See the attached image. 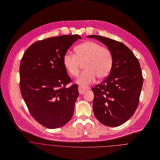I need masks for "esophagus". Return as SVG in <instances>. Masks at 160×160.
Segmentation results:
<instances>
[{
	"label": "esophagus",
	"instance_id": "esophagus-1",
	"mask_svg": "<svg viewBox=\"0 0 160 160\" xmlns=\"http://www.w3.org/2000/svg\"><path fill=\"white\" fill-rule=\"evenodd\" d=\"M87 89H88V88H83L80 86L78 87V91H79L80 94H83L85 92V91H86Z\"/></svg>",
	"mask_w": 160,
	"mask_h": 160
}]
</instances>
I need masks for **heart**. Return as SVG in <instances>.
Returning <instances> with one entry per match:
<instances>
[{
  "mask_svg": "<svg viewBox=\"0 0 160 160\" xmlns=\"http://www.w3.org/2000/svg\"><path fill=\"white\" fill-rule=\"evenodd\" d=\"M75 55L68 52L64 55L63 64L66 70L72 77L78 75L82 65L84 64L85 71L82 73L77 83L85 88L93 83L96 78L103 79L108 75L113 65L111 52L100 44L86 41L77 45Z\"/></svg>",
  "mask_w": 160,
  "mask_h": 160,
  "instance_id": "1",
  "label": "heart"
}]
</instances>
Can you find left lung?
Returning a JSON list of instances; mask_svg holds the SVG:
<instances>
[{"label": "left lung", "mask_w": 160, "mask_h": 160, "mask_svg": "<svg viewBox=\"0 0 160 160\" xmlns=\"http://www.w3.org/2000/svg\"><path fill=\"white\" fill-rule=\"evenodd\" d=\"M87 37L102 42L113 57L108 77L92 88L94 114L105 126H120L134 115L139 105L143 85L139 62L123 43L97 35Z\"/></svg>", "instance_id": "8db88e82"}]
</instances>
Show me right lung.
Segmentation results:
<instances>
[{"instance_id": "obj_1", "label": "right lung", "mask_w": 160, "mask_h": 160, "mask_svg": "<svg viewBox=\"0 0 160 160\" xmlns=\"http://www.w3.org/2000/svg\"><path fill=\"white\" fill-rule=\"evenodd\" d=\"M81 37L77 34L37 41L24 52L19 67L20 89L31 115L43 126L55 129L72 118L78 96V85L66 86L71 79L63 57Z\"/></svg>"}]
</instances>
